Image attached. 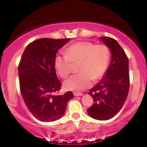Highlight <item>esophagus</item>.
Masks as SVG:
<instances>
[{
    "label": "esophagus",
    "instance_id": "34e87169",
    "mask_svg": "<svg viewBox=\"0 0 147 147\" xmlns=\"http://www.w3.org/2000/svg\"><path fill=\"white\" fill-rule=\"evenodd\" d=\"M74 95L75 96H82L83 93H80V92H74Z\"/></svg>",
    "mask_w": 147,
    "mask_h": 147
}]
</instances>
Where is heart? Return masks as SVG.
I'll return each instance as SVG.
<instances>
[{
    "label": "heart",
    "instance_id": "1",
    "mask_svg": "<svg viewBox=\"0 0 147 147\" xmlns=\"http://www.w3.org/2000/svg\"><path fill=\"white\" fill-rule=\"evenodd\" d=\"M111 59V52L105 44L90 41H79L66 49V54L56 55L55 68L61 78H66L72 71V63L79 62L78 74L72 75L64 82L68 90L79 92L90 87L92 80L98 81L107 72Z\"/></svg>",
    "mask_w": 147,
    "mask_h": 147
}]
</instances>
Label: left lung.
Listing matches in <instances>:
<instances>
[{
  "label": "left lung",
  "mask_w": 147,
  "mask_h": 147,
  "mask_svg": "<svg viewBox=\"0 0 147 147\" xmlns=\"http://www.w3.org/2000/svg\"><path fill=\"white\" fill-rule=\"evenodd\" d=\"M101 40L110 48L112 59L103 80L88 92L94 103L87 112L94 119L107 120L117 114L127 98L130 86L129 60L115 39L101 37Z\"/></svg>",
  "instance_id": "8db88e82"
}]
</instances>
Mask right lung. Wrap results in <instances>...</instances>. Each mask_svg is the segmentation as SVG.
Here are the masks:
<instances>
[{
    "label": "right lung",
    "mask_w": 147,
    "mask_h": 147,
    "mask_svg": "<svg viewBox=\"0 0 147 147\" xmlns=\"http://www.w3.org/2000/svg\"><path fill=\"white\" fill-rule=\"evenodd\" d=\"M70 38H43L28 45L18 65L21 96L34 117L41 122L60 119L67 103L74 97L70 91L63 95H55L61 84L55 71V58L59 49Z\"/></svg>",
    "instance_id": "obj_1"
}]
</instances>
